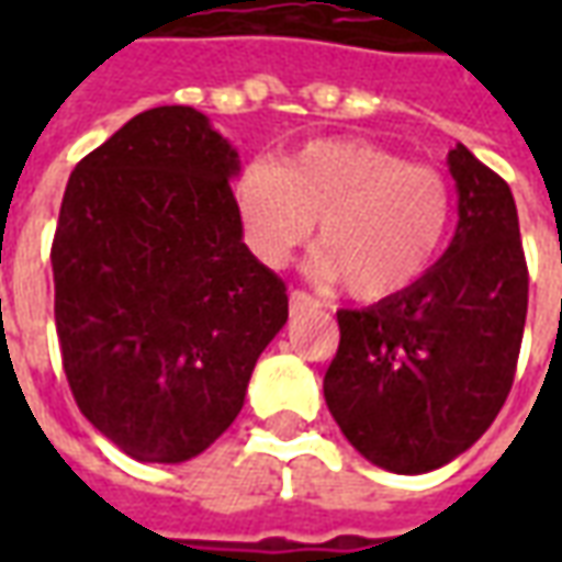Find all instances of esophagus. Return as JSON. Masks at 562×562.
<instances>
[{
  "mask_svg": "<svg viewBox=\"0 0 562 562\" xmlns=\"http://www.w3.org/2000/svg\"><path fill=\"white\" fill-rule=\"evenodd\" d=\"M289 304H292V313H301V310H310V306H318V301L304 289H292L289 294Z\"/></svg>",
  "mask_w": 562,
  "mask_h": 562,
  "instance_id": "obj_1",
  "label": "esophagus"
}]
</instances>
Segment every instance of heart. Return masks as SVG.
<instances>
[{"label":"heart","mask_w":562,"mask_h":562,"mask_svg":"<svg viewBox=\"0 0 562 562\" xmlns=\"http://www.w3.org/2000/svg\"><path fill=\"white\" fill-rule=\"evenodd\" d=\"M252 256L282 268L318 222L313 270L361 301L413 289L446 249L454 195L446 173L367 140H316L237 180Z\"/></svg>","instance_id":"heart-1"}]
</instances>
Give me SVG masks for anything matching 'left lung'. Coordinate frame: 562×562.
<instances>
[{
	"label": "left lung",
	"instance_id": "8db88e82",
	"mask_svg": "<svg viewBox=\"0 0 562 562\" xmlns=\"http://www.w3.org/2000/svg\"><path fill=\"white\" fill-rule=\"evenodd\" d=\"M458 232L413 289L340 310L325 403L342 436L382 470L446 467L503 409L527 322V258L508 183L458 144Z\"/></svg>",
	"mask_w": 562,
	"mask_h": 562
}]
</instances>
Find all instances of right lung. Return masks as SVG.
Listing matches in <instances>:
<instances>
[{
	"mask_svg": "<svg viewBox=\"0 0 562 562\" xmlns=\"http://www.w3.org/2000/svg\"><path fill=\"white\" fill-rule=\"evenodd\" d=\"M237 171L207 116L165 104L68 177L50 246L63 370L87 422L144 463L213 446L289 318L285 282L244 244Z\"/></svg>",
	"mask_w": 562,
	"mask_h": 562,
	"instance_id": "1",
	"label": "right lung"
}]
</instances>
